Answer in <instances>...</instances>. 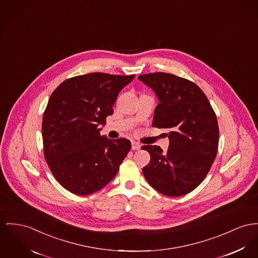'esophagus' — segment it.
<instances>
[{
    "label": "esophagus",
    "mask_w": 258,
    "mask_h": 258,
    "mask_svg": "<svg viewBox=\"0 0 258 258\" xmlns=\"http://www.w3.org/2000/svg\"><path fill=\"white\" fill-rule=\"evenodd\" d=\"M131 145H132V150L133 151H138V150L141 149V145L137 143V142H135V141H132Z\"/></svg>",
    "instance_id": "34e87169"
}]
</instances>
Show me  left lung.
<instances>
[{
	"instance_id": "left-lung-1",
	"label": "left lung",
	"mask_w": 258,
	"mask_h": 258,
	"mask_svg": "<svg viewBox=\"0 0 258 258\" xmlns=\"http://www.w3.org/2000/svg\"><path fill=\"white\" fill-rule=\"evenodd\" d=\"M138 78L154 90L159 103L153 126L166 129L169 139L165 153L158 146L142 147L151 155L144 176L165 196L189 194L205 180L217 155L216 114L202 89L189 80L165 72Z\"/></svg>"
}]
</instances>
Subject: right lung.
Returning a JSON list of instances; mask_svg holds the SVG:
<instances>
[{"mask_svg": "<svg viewBox=\"0 0 258 258\" xmlns=\"http://www.w3.org/2000/svg\"><path fill=\"white\" fill-rule=\"evenodd\" d=\"M134 77L94 72L67 79L52 92L42 123L44 155L55 180L72 194L103 189L129 153V140L101 136L99 125Z\"/></svg>", "mask_w": 258, "mask_h": 258, "instance_id": "add662e5", "label": "right lung"}]
</instances>
